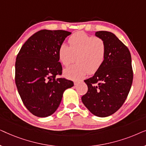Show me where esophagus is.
<instances>
[{
	"mask_svg": "<svg viewBox=\"0 0 146 146\" xmlns=\"http://www.w3.org/2000/svg\"><path fill=\"white\" fill-rule=\"evenodd\" d=\"M82 82V80H75L74 82V85H78V84L81 83Z\"/></svg>",
	"mask_w": 146,
	"mask_h": 146,
	"instance_id": "1",
	"label": "esophagus"
}]
</instances>
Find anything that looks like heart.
Wrapping results in <instances>:
<instances>
[{
    "mask_svg": "<svg viewBox=\"0 0 146 146\" xmlns=\"http://www.w3.org/2000/svg\"><path fill=\"white\" fill-rule=\"evenodd\" d=\"M70 46L62 44L58 49V58L64 66L78 62L65 69L64 74L70 79H78L86 74H95L104 62L106 45L99 37H94L84 32H77L68 38Z\"/></svg>",
    "mask_w": 146,
    "mask_h": 146,
    "instance_id": "heart-1",
    "label": "heart"
}]
</instances>
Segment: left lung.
Wrapping results in <instances>:
<instances>
[{
  "label": "left lung",
  "instance_id": "obj_1",
  "mask_svg": "<svg viewBox=\"0 0 146 146\" xmlns=\"http://www.w3.org/2000/svg\"><path fill=\"white\" fill-rule=\"evenodd\" d=\"M96 36L105 43V60L92 77L84 80L88 92L82 101L92 113L104 117L124 103L132 84L133 70L129 49L114 34L98 31Z\"/></svg>",
  "mask_w": 146,
  "mask_h": 146
}]
</instances>
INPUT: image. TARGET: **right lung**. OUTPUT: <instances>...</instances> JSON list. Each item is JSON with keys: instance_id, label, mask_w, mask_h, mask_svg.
<instances>
[{"instance_id": "1", "label": "right lung", "mask_w": 146, "mask_h": 146, "mask_svg": "<svg viewBox=\"0 0 146 146\" xmlns=\"http://www.w3.org/2000/svg\"><path fill=\"white\" fill-rule=\"evenodd\" d=\"M70 32L41 30L26 41L15 63V83L22 101L30 112L38 117L55 112L64 92L74 82L62 75L58 49Z\"/></svg>"}]
</instances>
